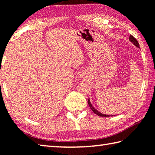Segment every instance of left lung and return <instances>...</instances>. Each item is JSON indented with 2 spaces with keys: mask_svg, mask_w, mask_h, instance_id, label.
Returning <instances> with one entry per match:
<instances>
[{
  "mask_svg": "<svg viewBox=\"0 0 155 155\" xmlns=\"http://www.w3.org/2000/svg\"><path fill=\"white\" fill-rule=\"evenodd\" d=\"M129 40L131 41V42H133V44H134V45L137 46V48H140V44H139L137 40H136V39H135V38H134V37H133L132 35H130V37H129ZM87 102H88V104H89V106H90V109H91V110H92V111H93L95 114L98 115V116H101V117H109V116H110V115H106V114H101V113L99 112V111H98V110H96V109L95 108H94V107L92 106V104H91L90 99H88ZM111 116H113V115H111Z\"/></svg>",
  "mask_w": 155,
  "mask_h": 155,
  "instance_id": "1",
  "label": "left lung"
}]
</instances>
